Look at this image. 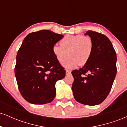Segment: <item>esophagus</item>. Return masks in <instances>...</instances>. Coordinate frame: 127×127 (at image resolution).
I'll return each mask as SVG.
<instances>
[{
  "instance_id": "esophagus-1",
  "label": "esophagus",
  "mask_w": 127,
  "mask_h": 127,
  "mask_svg": "<svg viewBox=\"0 0 127 127\" xmlns=\"http://www.w3.org/2000/svg\"><path fill=\"white\" fill-rule=\"evenodd\" d=\"M65 73H66L67 75H70V74L71 73V71L70 70H65Z\"/></svg>"
}]
</instances>
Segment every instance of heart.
Listing matches in <instances>:
<instances>
[{
  "instance_id": "heart-1",
  "label": "heart",
  "mask_w": 127,
  "mask_h": 127,
  "mask_svg": "<svg viewBox=\"0 0 127 127\" xmlns=\"http://www.w3.org/2000/svg\"><path fill=\"white\" fill-rule=\"evenodd\" d=\"M60 45H55L52 47V53L60 63L66 59L68 54L69 57L63 65L68 68L88 63L94 49V42L91 37L81 34L65 36L60 41Z\"/></svg>"
}]
</instances>
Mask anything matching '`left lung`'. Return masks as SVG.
<instances>
[{
    "label": "left lung",
    "instance_id": "1",
    "mask_svg": "<svg viewBox=\"0 0 127 127\" xmlns=\"http://www.w3.org/2000/svg\"><path fill=\"white\" fill-rule=\"evenodd\" d=\"M85 35L93 39L94 49L88 63L72 72V90L76 101L95 106L104 101L111 90L117 71L116 54L104 34L88 30Z\"/></svg>",
    "mask_w": 127,
    "mask_h": 127
}]
</instances>
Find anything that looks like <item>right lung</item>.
Instances as JSON below:
<instances>
[{"mask_svg":"<svg viewBox=\"0 0 127 127\" xmlns=\"http://www.w3.org/2000/svg\"><path fill=\"white\" fill-rule=\"evenodd\" d=\"M64 37L48 30L30 33L17 55L15 75L21 95L34 104H46L56 94L55 83L64 78V68L52 53V47Z\"/></svg>","mask_w":127,"mask_h":127,"instance_id":"add662e5","label":"right lung"}]
</instances>
